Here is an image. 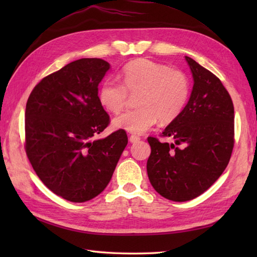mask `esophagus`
Listing matches in <instances>:
<instances>
[{"label": "esophagus", "instance_id": "esophagus-1", "mask_svg": "<svg viewBox=\"0 0 257 257\" xmlns=\"http://www.w3.org/2000/svg\"><path fill=\"white\" fill-rule=\"evenodd\" d=\"M140 140V138L139 137H137V136H130V137H129V141H130V143H132V144H136V143H138V141Z\"/></svg>", "mask_w": 257, "mask_h": 257}]
</instances>
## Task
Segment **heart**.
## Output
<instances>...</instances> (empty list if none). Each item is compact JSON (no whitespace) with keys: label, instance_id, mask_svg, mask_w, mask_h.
Instances as JSON below:
<instances>
[{"label":"heart","instance_id":"heart-1","mask_svg":"<svg viewBox=\"0 0 257 257\" xmlns=\"http://www.w3.org/2000/svg\"><path fill=\"white\" fill-rule=\"evenodd\" d=\"M122 84L113 79L102 81L99 99L109 111L117 113L125 106L128 91L139 92L138 108L125 110L112 119L116 129L143 135L158 120L170 122L187 103L189 81L187 76L165 64L141 58L125 65L121 72Z\"/></svg>","mask_w":257,"mask_h":257}]
</instances>
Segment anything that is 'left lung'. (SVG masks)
<instances>
[{
	"mask_svg": "<svg viewBox=\"0 0 257 257\" xmlns=\"http://www.w3.org/2000/svg\"><path fill=\"white\" fill-rule=\"evenodd\" d=\"M193 77L189 101L163 137L148 138L150 183L163 198L190 201L209 189L225 170L234 146V107L221 80L185 56Z\"/></svg>",
	"mask_w": 257,
	"mask_h": 257,
	"instance_id": "left-lung-1",
	"label": "left lung"
}]
</instances>
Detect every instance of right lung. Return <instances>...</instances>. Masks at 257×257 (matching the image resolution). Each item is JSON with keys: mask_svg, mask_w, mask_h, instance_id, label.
Segmentation results:
<instances>
[{"mask_svg": "<svg viewBox=\"0 0 257 257\" xmlns=\"http://www.w3.org/2000/svg\"><path fill=\"white\" fill-rule=\"evenodd\" d=\"M109 69L100 58L69 63L43 78L26 103V155L42 182L70 202L105 190L128 144L122 129L94 139L109 123L98 97Z\"/></svg>", "mask_w": 257, "mask_h": 257, "instance_id": "obj_1", "label": "right lung"}]
</instances>
